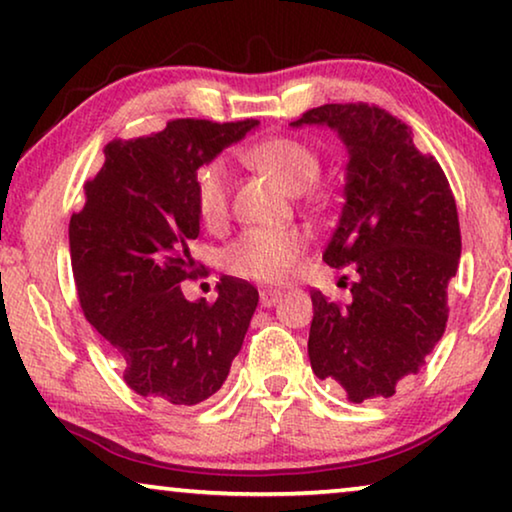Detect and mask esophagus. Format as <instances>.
I'll use <instances>...</instances> for the list:
<instances>
[{
    "mask_svg": "<svg viewBox=\"0 0 512 512\" xmlns=\"http://www.w3.org/2000/svg\"><path fill=\"white\" fill-rule=\"evenodd\" d=\"M278 299H280V290H262V292H259V304H262L264 308L276 306Z\"/></svg>",
    "mask_w": 512,
    "mask_h": 512,
    "instance_id": "1",
    "label": "esophagus"
}]
</instances>
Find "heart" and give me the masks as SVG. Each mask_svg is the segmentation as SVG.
Wrapping results in <instances>:
<instances>
[{"label":"heart","mask_w":512,"mask_h":512,"mask_svg":"<svg viewBox=\"0 0 512 512\" xmlns=\"http://www.w3.org/2000/svg\"><path fill=\"white\" fill-rule=\"evenodd\" d=\"M246 162L262 169L285 190L301 192L320 176V157L304 141L290 136L266 139L246 150ZM194 204L204 225L218 227L229 211V169L211 160L194 176ZM304 236L297 229H248L222 250V264L234 276L255 283H283L297 266Z\"/></svg>","instance_id":"obj_1"}]
</instances>
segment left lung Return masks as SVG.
Segmentation results:
<instances>
[{"mask_svg": "<svg viewBox=\"0 0 512 512\" xmlns=\"http://www.w3.org/2000/svg\"><path fill=\"white\" fill-rule=\"evenodd\" d=\"M336 129L348 148L345 204L322 259L357 271L352 301L311 292L308 357L352 403L392 397L424 366L448 322L462 234L441 164L380 106L325 104L292 122Z\"/></svg>", "mask_w": 512, "mask_h": 512, "instance_id": "obj_1", "label": "left lung"}]
</instances>
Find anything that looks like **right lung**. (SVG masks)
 Instances as JSON below:
<instances>
[{
    "mask_svg": "<svg viewBox=\"0 0 512 512\" xmlns=\"http://www.w3.org/2000/svg\"><path fill=\"white\" fill-rule=\"evenodd\" d=\"M257 120L178 118L162 132L113 139L69 220L71 269L85 320L125 364L136 394L194 406L220 390L239 355L259 294L248 280L220 278L213 304L187 301L199 273L194 176L243 139Z\"/></svg>",
    "mask_w": 512,
    "mask_h": 512,
    "instance_id": "add662e5",
    "label": "right lung"
}]
</instances>
